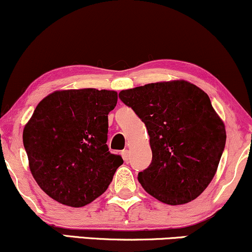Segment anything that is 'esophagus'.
Masks as SVG:
<instances>
[{"mask_svg": "<svg viewBox=\"0 0 252 252\" xmlns=\"http://www.w3.org/2000/svg\"><path fill=\"white\" fill-rule=\"evenodd\" d=\"M121 154H122V158H123V160L126 161V162H128V161H129V158H130V153H129V150L124 149V150H122V153H121Z\"/></svg>", "mask_w": 252, "mask_h": 252, "instance_id": "esophagus-1", "label": "esophagus"}]
</instances>
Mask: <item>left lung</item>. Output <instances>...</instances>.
<instances>
[{
	"mask_svg": "<svg viewBox=\"0 0 252 252\" xmlns=\"http://www.w3.org/2000/svg\"><path fill=\"white\" fill-rule=\"evenodd\" d=\"M118 97L148 130L152 163L137 176L144 190L168 205L198 198L212 181L226 142L210 97L185 80L123 90Z\"/></svg>",
	"mask_w": 252,
	"mask_h": 252,
	"instance_id": "8db88e82",
	"label": "left lung"
}]
</instances>
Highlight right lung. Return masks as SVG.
<instances>
[{
  "label": "right lung",
  "instance_id": "obj_1",
  "mask_svg": "<svg viewBox=\"0 0 252 252\" xmlns=\"http://www.w3.org/2000/svg\"><path fill=\"white\" fill-rule=\"evenodd\" d=\"M117 92L56 91L37 104L24 129L32 175L52 199L82 207L102 195L123 163L109 152L108 115Z\"/></svg>",
  "mask_w": 252,
  "mask_h": 252
}]
</instances>
